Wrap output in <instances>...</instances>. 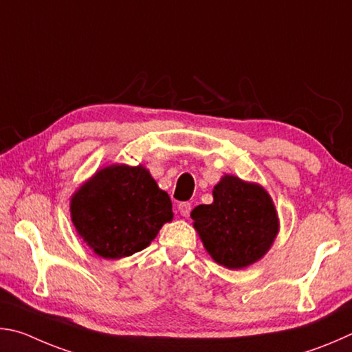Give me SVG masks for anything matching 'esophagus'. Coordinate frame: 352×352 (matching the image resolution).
<instances>
[{"mask_svg": "<svg viewBox=\"0 0 352 352\" xmlns=\"http://www.w3.org/2000/svg\"><path fill=\"white\" fill-rule=\"evenodd\" d=\"M177 208H179V212L182 217H190V212H192V204L190 202H181L179 206H177Z\"/></svg>", "mask_w": 352, "mask_h": 352, "instance_id": "obj_1", "label": "esophagus"}]
</instances>
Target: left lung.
Returning <instances> with one entry per match:
<instances>
[{"label": "left lung", "instance_id": "8db88e82", "mask_svg": "<svg viewBox=\"0 0 352 352\" xmlns=\"http://www.w3.org/2000/svg\"><path fill=\"white\" fill-rule=\"evenodd\" d=\"M192 219L208 254L227 269L260 260L278 233V217L266 190L236 176H224L213 190L212 204L196 207Z\"/></svg>", "mask_w": 352, "mask_h": 352}]
</instances>
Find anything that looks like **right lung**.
Masks as SVG:
<instances>
[{
    "mask_svg": "<svg viewBox=\"0 0 352 352\" xmlns=\"http://www.w3.org/2000/svg\"><path fill=\"white\" fill-rule=\"evenodd\" d=\"M71 217L98 256L117 260L145 249L173 212L170 196L144 166L111 165L72 196Z\"/></svg>",
    "mask_w": 352,
    "mask_h": 352,
    "instance_id": "right-lung-1",
    "label": "right lung"
}]
</instances>
